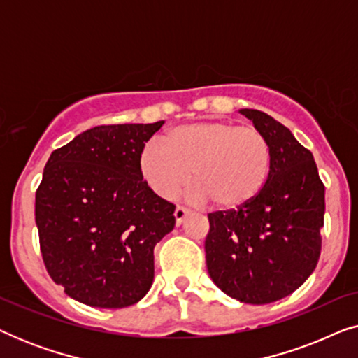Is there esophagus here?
Masks as SVG:
<instances>
[{"label":"esophagus","mask_w":358,"mask_h":358,"mask_svg":"<svg viewBox=\"0 0 358 358\" xmlns=\"http://www.w3.org/2000/svg\"><path fill=\"white\" fill-rule=\"evenodd\" d=\"M189 212L187 210H185L184 207H180V205H178V207H176V210H174V218H176V224H180L184 222V218H185V215H187Z\"/></svg>","instance_id":"34e87169"}]
</instances>
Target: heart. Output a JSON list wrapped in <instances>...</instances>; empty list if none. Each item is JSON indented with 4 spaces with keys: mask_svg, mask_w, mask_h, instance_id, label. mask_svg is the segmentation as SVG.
Wrapping results in <instances>:
<instances>
[{
    "mask_svg": "<svg viewBox=\"0 0 358 358\" xmlns=\"http://www.w3.org/2000/svg\"><path fill=\"white\" fill-rule=\"evenodd\" d=\"M140 169L159 197L174 199L192 178L195 199L231 212L261 194L271 169V146L256 127L194 122L169 130L163 145L146 146Z\"/></svg>",
    "mask_w": 358,
    "mask_h": 358,
    "instance_id": "1",
    "label": "heart"
}]
</instances>
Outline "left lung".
<instances>
[{
	"instance_id": "obj_1",
	"label": "left lung",
	"mask_w": 358,
	"mask_h": 358,
	"mask_svg": "<svg viewBox=\"0 0 358 358\" xmlns=\"http://www.w3.org/2000/svg\"><path fill=\"white\" fill-rule=\"evenodd\" d=\"M271 146L261 194L231 212L208 213L207 268L220 290L249 305L282 300L315 271L324 227V184L311 151L266 112L241 109Z\"/></svg>"
}]
</instances>
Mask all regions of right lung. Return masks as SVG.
<instances>
[{
  "mask_svg": "<svg viewBox=\"0 0 358 358\" xmlns=\"http://www.w3.org/2000/svg\"><path fill=\"white\" fill-rule=\"evenodd\" d=\"M163 124L94 127L48 158L36 192L38 241L48 275L73 300L125 308L148 293L155 246L176 223V205L140 169Z\"/></svg>",
  "mask_w": 358,
  "mask_h": 358,
  "instance_id": "add662e5",
  "label": "right lung"
}]
</instances>
